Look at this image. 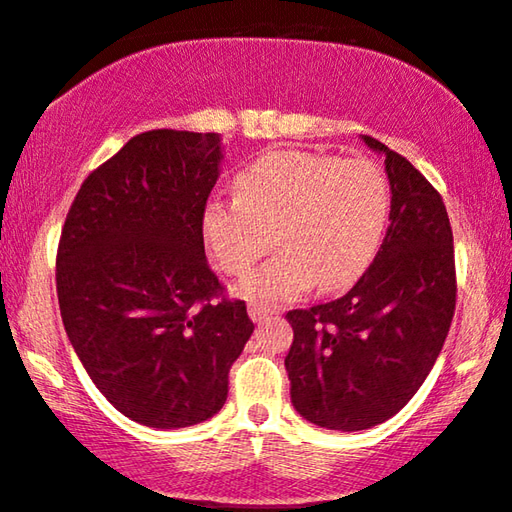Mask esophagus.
Masks as SVG:
<instances>
[{"mask_svg": "<svg viewBox=\"0 0 512 512\" xmlns=\"http://www.w3.org/2000/svg\"><path fill=\"white\" fill-rule=\"evenodd\" d=\"M272 314H275V310H270V307H265L261 303H249V317L254 324H261V321L270 319Z\"/></svg>", "mask_w": 512, "mask_h": 512, "instance_id": "esophagus-1", "label": "esophagus"}]
</instances>
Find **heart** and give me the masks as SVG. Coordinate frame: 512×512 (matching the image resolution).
I'll use <instances>...</instances> for the list:
<instances>
[{
	"mask_svg": "<svg viewBox=\"0 0 512 512\" xmlns=\"http://www.w3.org/2000/svg\"><path fill=\"white\" fill-rule=\"evenodd\" d=\"M391 216L387 172L370 158L317 151H272L235 177V200H212L202 212V240L226 275L261 305L289 303L314 289L352 286L382 247Z\"/></svg>",
	"mask_w": 512,
	"mask_h": 512,
	"instance_id": "b5f03b06",
	"label": "heart"
}]
</instances>
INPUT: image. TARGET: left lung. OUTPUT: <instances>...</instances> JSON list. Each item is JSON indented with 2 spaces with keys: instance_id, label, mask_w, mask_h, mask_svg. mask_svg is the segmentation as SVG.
<instances>
[{
  "instance_id": "obj_1",
  "label": "left lung",
  "mask_w": 512,
  "mask_h": 512,
  "mask_svg": "<svg viewBox=\"0 0 512 512\" xmlns=\"http://www.w3.org/2000/svg\"><path fill=\"white\" fill-rule=\"evenodd\" d=\"M361 139L384 156L391 186L382 247L345 296L286 314L291 403L331 431L370 429L405 408L443 349L457 303L443 198L401 153Z\"/></svg>"
}]
</instances>
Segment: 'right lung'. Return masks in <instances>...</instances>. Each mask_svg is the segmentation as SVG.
<instances>
[{"label": "right lung", "instance_id": "add662e5", "mask_svg": "<svg viewBox=\"0 0 512 512\" xmlns=\"http://www.w3.org/2000/svg\"><path fill=\"white\" fill-rule=\"evenodd\" d=\"M221 160L216 132H142L88 174L60 235L67 338L104 398L151 429L214 417L254 333L205 256L202 212Z\"/></svg>", "mask_w": 512, "mask_h": 512}]
</instances>
